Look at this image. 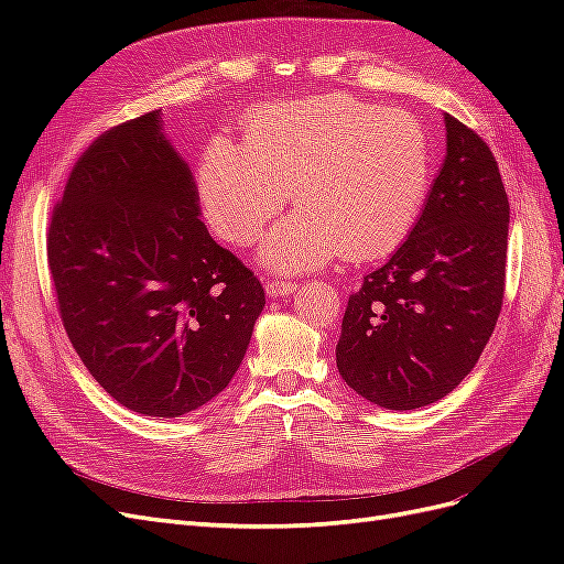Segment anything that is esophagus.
Segmentation results:
<instances>
[{
    "label": "esophagus",
    "mask_w": 564,
    "mask_h": 564,
    "mask_svg": "<svg viewBox=\"0 0 564 564\" xmlns=\"http://www.w3.org/2000/svg\"><path fill=\"white\" fill-rule=\"evenodd\" d=\"M296 292V284L294 282H284V280H268L265 282V294L270 299H278V296H289Z\"/></svg>",
    "instance_id": "obj_1"
}]
</instances>
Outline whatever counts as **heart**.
Masks as SVG:
<instances>
[{"mask_svg":"<svg viewBox=\"0 0 564 564\" xmlns=\"http://www.w3.org/2000/svg\"><path fill=\"white\" fill-rule=\"evenodd\" d=\"M431 139L416 117L348 94L251 110L242 141L214 139L197 164L209 228L230 245L261 237L284 202L261 261L278 272L315 270L340 251L367 263L395 251L429 199Z\"/></svg>","mask_w":564,"mask_h":564,"instance_id":"heart-1","label":"heart"}]
</instances>
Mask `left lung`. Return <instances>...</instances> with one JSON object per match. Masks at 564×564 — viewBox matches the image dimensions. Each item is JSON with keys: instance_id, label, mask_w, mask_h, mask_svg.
<instances>
[{"instance_id": "left-lung-1", "label": "left lung", "mask_w": 564, "mask_h": 564, "mask_svg": "<svg viewBox=\"0 0 564 564\" xmlns=\"http://www.w3.org/2000/svg\"><path fill=\"white\" fill-rule=\"evenodd\" d=\"M447 155L412 235L348 299L336 367L383 409L433 404L464 381L497 327L510 207L487 143L445 115Z\"/></svg>"}]
</instances>
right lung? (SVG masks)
<instances>
[{"mask_svg": "<svg viewBox=\"0 0 564 564\" xmlns=\"http://www.w3.org/2000/svg\"><path fill=\"white\" fill-rule=\"evenodd\" d=\"M152 110L100 133L51 214L46 256L79 360L131 412L176 419L235 377L265 294L202 224Z\"/></svg>", "mask_w": 564, "mask_h": 564, "instance_id": "add662e5", "label": "right lung"}]
</instances>
